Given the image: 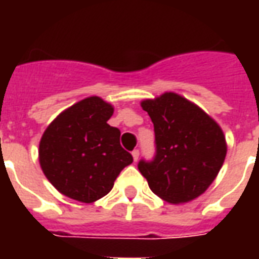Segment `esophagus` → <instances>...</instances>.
<instances>
[{"label": "esophagus", "instance_id": "34e87169", "mask_svg": "<svg viewBox=\"0 0 259 259\" xmlns=\"http://www.w3.org/2000/svg\"><path fill=\"white\" fill-rule=\"evenodd\" d=\"M139 155H140L139 150H133V151H132V157H133V159H135V162L139 159Z\"/></svg>", "mask_w": 259, "mask_h": 259}]
</instances>
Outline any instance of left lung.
<instances>
[{"mask_svg": "<svg viewBox=\"0 0 259 259\" xmlns=\"http://www.w3.org/2000/svg\"><path fill=\"white\" fill-rule=\"evenodd\" d=\"M155 132L157 155L139 170L154 194L169 204L195 200L222 168L228 144L223 130L194 102L174 91L141 101Z\"/></svg>", "mask_w": 259, "mask_h": 259, "instance_id": "left-lung-1", "label": "left lung"}]
</instances>
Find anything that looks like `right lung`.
<instances>
[{
	"label": "right lung",
	"instance_id": "1",
	"mask_svg": "<svg viewBox=\"0 0 259 259\" xmlns=\"http://www.w3.org/2000/svg\"><path fill=\"white\" fill-rule=\"evenodd\" d=\"M113 107L87 97L59 113L44 130L38 161L50 183L72 200L91 204L112 190L133 157L120 147V132L107 123Z\"/></svg>",
	"mask_w": 259,
	"mask_h": 259
}]
</instances>
